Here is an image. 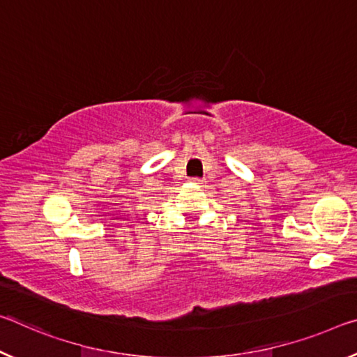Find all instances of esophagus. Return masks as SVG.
<instances>
[{
  "instance_id": "34e87169",
  "label": "esophagus",
  "mask_w": 357,
  "mask_h": 357,
  "mask_svg": "<svg viewBox=\"0 0 357 357\" xmlns=\"http://www.w3.org/2000/svg\"><path fill=\"white\" fill-rule=\"evenodd\" d=\"M190 183H194V184H203V183H205V179H203V178H190Z\"/></svg>"
}]
</instances>
